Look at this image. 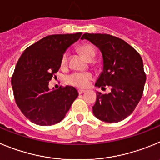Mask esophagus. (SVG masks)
Segmentation results:
<instances>
[{"mask_svg":"<svg viewBox=\"0 0 160 160\" xmlns=\"http://www.w3.org/2000/svg\"><path fill=\"white\" fill-rule=\"evenodd\" d=\"M85 92V90H82V89H79L78 90V93L79 94H83V93Z\"/></svg>","mask_w":160,"mask_h":160,"instance_id":"1","label":"esophagus"}]
</instances>
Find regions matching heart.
Here are the masks:
<instances>
[{
    "instance_id": "1",
    "label": "heart",
    "mask_w": 160,
    "mask_h": 160,
    "mask_svg": "<svg viewBox=\"0 0 160 160\" xmlns=\"http://www.w3.org/2000/svg\"><path fill=\"white\" fill-rule=\"evenodd\" d=\"M79 52L87 60H92L96 55V51L92 45L88 43L80 44L77 48ZM68 64V53L65 52L63 54L60 60V65L61 67H66ZM92 79V75L90 72H74L70 74L66 77V82L68 84L74 87L84 88L88 86L89 83Z\"/></svg>"
}]
</instances>
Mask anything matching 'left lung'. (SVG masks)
<instances>
[{"label":"left lung","mask_w":160,"mask_h":160,"mask_svg":"<svg viewBox=\"0 0 160 160\" xmlns=\"http://www.w3.org/2000/svg\"><path fill=\"white\" fill-rule=\"evenodd\" d=\"M81 39L102 52L103 72L96 86L103 90L111 87L108 94L96 93L93 114L107 123L121 121L132 114L143 96L146 74L142 57L123 40L109 34L84 33Z\"/></svg>","instance_id":"1"}]
</instances>
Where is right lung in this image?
I'll return each instance as SVG.
<instances>
[{
	"label": "right lung",
	"instance_id": "right-lung-1",
	"mask_svg": "<svg viewBox=\"0 0 160 160\" xmlns=\"http://www.w3.org/2000/svg\"><path fill=\"white\" fill-rule=\"evenodd\" d=\"M81 32L44 37L24 50L16 65L12 85L16 103L31 122L49 126L62 120L78 96L72 86L48 88V82L60 68L65 50Z\"/></svg>",
	"mask_w": 160,
	"mask_h": 160
}]
</instances>
